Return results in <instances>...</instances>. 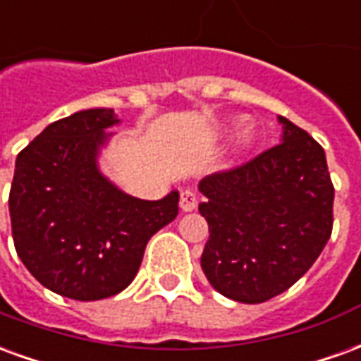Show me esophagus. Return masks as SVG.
<instances>
[{
	"mask_svg": "<svg viewBox=\"0 0 361 361\" xmlns=\"http://www.w3.org/2000/svg\"><path fill=\"white\" fill-rule=\"evenodd\" d=\"M180 207H181V211H183V212L195 211V207H197L195 193H193V191H181Z\"/></svg>",
	"mask_w": 361,
	"mask_h": 361,
	"instance_id": "34e87169",
	"label": "esophagus"
}]
</instances>
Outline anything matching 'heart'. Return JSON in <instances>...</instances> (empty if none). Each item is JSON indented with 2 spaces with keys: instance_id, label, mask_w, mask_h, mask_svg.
<instances>
[{
  "instance_id": "b5f03b06",
  "label": "heart",
  "mask_w": 361,
  "mask_h": 361,
  "mask_svg": "<svg viewBox=\"0 0 361 361\" xmlns=\"http://www.w3.org/2000/svg\"><path fill=\"white\" fill-rule=\"evenodd\" d=\"M251 145H253V133H251L250 129H243L242 133H240V137H238V141H235V149H250Z\"/></svg>"
}]
</instances>
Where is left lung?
Returning <instances> with one entry per match:
<instances>
[{"instance_id": "obj_1", "label": "left lung", "mask_w": 361, "mask_h": 361, "mask_svg": "<svg viewBox=\"0 0 361 361\" xmlns=\"http://www.w3.org/2000/svg\"><path fill=\"white\" fill-rule=\"evenodd\" d=\"M282 139L250 162L199 181L209 224L201 267L230 300L261 303L286 292L333 232L334 188L325 150L279 116Z\"/></svg>"}]
</instances>
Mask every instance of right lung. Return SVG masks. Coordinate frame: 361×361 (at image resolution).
<instances>
[{
	"instance_id": "add662e5",
	"label": "right lung",
	"mask_w": 361,
	"mask_h": 361,
	"mask_svg": "<svg viewBox=\"0 0 361 361\" xmlns=\"http://www.w3.org/2000/svg\"><path fill=\"white\" fill-rule=\"evenodd\" d=\"M119 123L110 108L81 110L44 129L15 162L9 214L15 250L42 286L79 302L119 294L145 247L178 216L180 193L145 201L98 170Z\"/></svg>"
}]
</instances>
